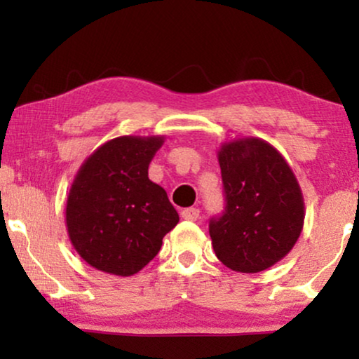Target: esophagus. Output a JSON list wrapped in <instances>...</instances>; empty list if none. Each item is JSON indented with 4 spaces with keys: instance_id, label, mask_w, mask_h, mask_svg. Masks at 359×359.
<instances>
[{
    "instance_id": "obj_1",
    "label": "esophagus",
    "mask_w": 359,
    "mask_h": 359,
    "mask_svg": "<svg viewBox=\"0 0 359 359\" xmlns=\"http://www.w3.org/2000/svg\"><path fill=\"white\" fill-rule=\"evenodd\" d=\"M199 214H201L199 209H196V208H188V209L181 210V217L186 220H198Z\"/></svg>"
}]
</instances>
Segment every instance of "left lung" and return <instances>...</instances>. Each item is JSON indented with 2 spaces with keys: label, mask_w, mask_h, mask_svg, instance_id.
Masks as SVG:
<instances>
[{
  "label": "left lung",
  "mask_w": 359,
  "mask_h": 359,
  "mask_svg": "<svg viewBox=\"0 0 359 359\" xmlns=\"http://www.w3.org/2000/svg\"><path fill=\"white\" fill-rule=\"evenodd\" d=\"M225 209L209 222L212 247L225 266L259 273L283 259L304 225L302 191L283 155L257 137L219 150Z\"/></svg>",
  "instance_id": "8db88e82"
}]
</instances>
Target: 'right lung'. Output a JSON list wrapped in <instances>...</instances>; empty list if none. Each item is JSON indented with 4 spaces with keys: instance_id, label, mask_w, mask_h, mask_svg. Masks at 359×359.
I'll return each mask as SVG.
<instances>
[{
    "instance_id": "right-lung-1",
    "label": "right lung",
    "mask_w": 359,
    "mask_h": 359,
    "mask_svg": "<svg viewBox=\"0 0 359 359\" xmlns=\"http://www.w3.org/2000/svg\"><path fill=\"white\" fill-rule=\"evenodd\" d=\"M165 137L124 135L88 156L67 199V229L78 255L100 271L132 276L160 252L180 222L166 191L149 180Z\"/></svg>"
}]
</instances>
